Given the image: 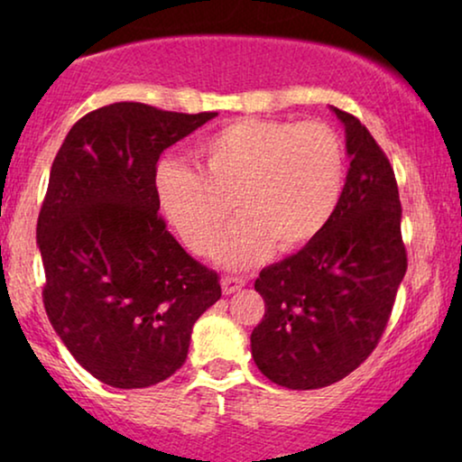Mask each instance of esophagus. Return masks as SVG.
<instances>
[{"label":"esophagus","instance_id":"esophagus-1","mask_svg":"<svg viewBox=\"0 0 462 462\" xmlns=\"http://www.w3.org/2000/svg\"><path fill=\"white\" fill-rule=\"evenodd\" d=\"M223 292L225 294H236L245 286L244 277H223Z\"/></svg>","mask_w":462,"mask_h":462}]
</instances>
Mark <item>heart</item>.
<instances>
[{"mask_svg":"<svg viewBox=\"0 0 462 462\" xmlns=\"http://www.w3.org/2000/svg\"><path fill=\"white\" fill-rule=\"evenodd\" d=\"M193 163L157 168V206L187 248L204 254L231 201L239 217L212 252L226 269L252 267L275 245L294 252L313 242L345 185L343 143L319 122L236 119L195 147Z\"/></svg>","mask_w":462,"mask_h":462,"instance_id":"b5f03b06","label":"heart"}]
</instances>
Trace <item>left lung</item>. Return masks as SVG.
<instances>
[{"label":"left lung","instance_id":"obj_1","mask_svg":"<svg viewBox=\"0 0 462 462\" xmlns=\"http://www.w3.org/2000/svg\"><path fill=\"white\" fill-rule=\"evenodd\" d=\"M345 128L349 172L330 223L254 282L264 318L252 357L271 383L321 389L374 351L408 258L393 168L357 117L330 106Z\"/></svg>","mask_w":462,"mask_h":462}]
</instances>
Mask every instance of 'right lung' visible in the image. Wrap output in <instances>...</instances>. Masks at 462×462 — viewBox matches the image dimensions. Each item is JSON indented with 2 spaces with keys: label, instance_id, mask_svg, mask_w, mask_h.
Returning a JSON list of instances; mask_svg holds the SVG:
<instances>
[{
  "label": "right lung",
  "instance_id": "right-lung-1",
  "mask_svg": "<svg viewBox=\"0 0 462 462\" xmlns=\"http://www.w3.org/2000/svg\"><path fill=\"white\" fill-rule=\"evenodd\" d=\"M218 113L113 103L69 130L37 218L43 305L62 345L100 383L143 389L185 364L218 275L176 242L155 198L157 160Z\"/></svg>",
  "mask_w": 462,
  "mask_h": 462
}]
</instances>
